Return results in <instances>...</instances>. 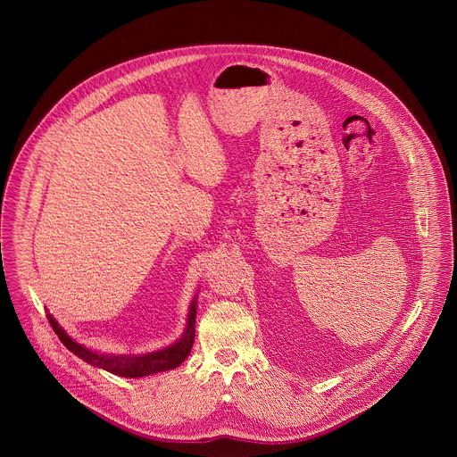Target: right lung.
Wrapping results in <instances>:
<instances>
[{
    "label": "right lung",
    "instance_id": "obj_1",
    "mask_svg": "<svg viewBox=\"0 0 457 457\" xmlns=\"http://www.w3.org/2000/svg\"><path fill=\"white\" fill-rule=\"evenodd\" d=\"M197 293H195L191 303H189V311H187V318H186V328L182 337L173 342L168 347L152 351V353H141V354H108V353H99L94 349H88L87 345L76 342L72 337L67 335L59 321L52 316L46 314L52 329L55 331V335L59 337V340L62 342V345L67 347L69 351H72L78 358H81L83 361L104 369L115 376H122V378H143V376H150V374H157V372H164L170 369L179 367L187 354L191 353L193 347V340H195V316H197Z\"/></svg>",
    "mask_w": 457,
    "mask_h": 457
}]
</instances>
